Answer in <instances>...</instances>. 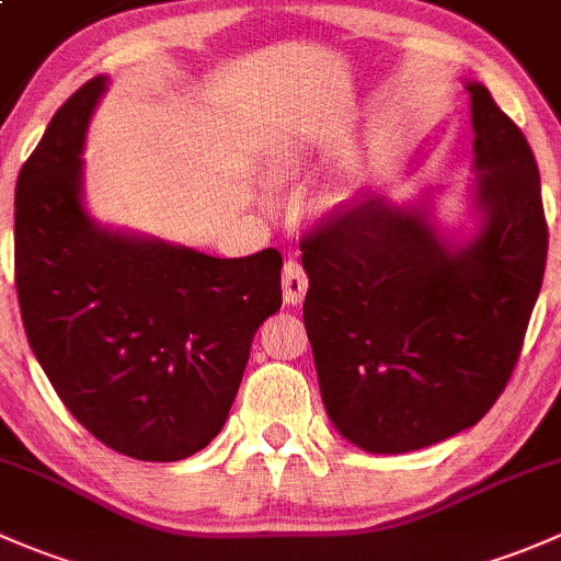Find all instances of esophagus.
<instances>
[{
  "label": "esophagus",
  "mask_w": 561,
  "mask_h": 561,
  "mask_svg": "<svg viewBox=\"0 0 561 561\" xmlns=\"http://www.w3.org/2000/svg\"><path fill=\"white\" fill-rule=\"evenodd\" d=\"M305 294H308V273H305L302 264L288 259V262L283 264V299H286L288 305H297L302 302Z\"/></svg>",
  "instance_id": "34e87169"
}]
</instances>
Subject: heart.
Masks as SVG:
<instances>
[{
  "label": "heart",
  "instance_id": "heart-1",
  "mask_svg": "<svg viewBox=\"0 0 561 561\" xmlns=\"http://www.w3.org/2000/svg\"><path fill=\"white\" fill-rule=\"evenodd\" d=\"M288 172H291V167L288 164H275L273 170H270V175H273L275 181H280V178H288Z\"/></svg>",
  "mask_w": 561,
  "mask_h": 561
}]
</instances>
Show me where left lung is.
Instances as JSON below:
<instances>
[{
	"label": "left lung",
	"instance_id": "left-lung-1",
	"mask_svg": "<svg viewBox=\"0 0 561 561\" xmlns=\"http://www.w3.org/2000/svg\"><path fill=\"white\" fill-rule=\"evenodd\" d=\"M472 100L483 229L448 251L421 210L351 199L305 232V329L340 435L408 454L478 424L505 391L542 286L548 227L524 131Z\"/></svg>",
	"mask_w": 561,
	"mask_h": 561
}]
</instances>
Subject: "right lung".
I'll use <instances>...</instances> for the list:
<instances>
[{
    "label": "right lung",
    "mask_w": 561,
    "mask_h": 561,
    "mask_svg": "<svg viewBox=\"0 0 561 561\" xmlns=\"http://www.w3.org/2000/svg\"><path fill=\"white\" fill-rule=\"evenodd\" d=\"M105 83L80 85L21 167V319L59 400L96 440L178 461L221 432L253 334L280 308L283 256L216 259L96 227L80 202V151Z\"/></svg>",
    "instance_id": "right-lung-1"
}]
</instances>
